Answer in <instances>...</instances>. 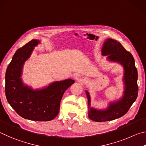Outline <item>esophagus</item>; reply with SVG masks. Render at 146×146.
I'll return each instance as SVG.
<instances>
[{
  "label": "esophagus",
  "instance_id": "esophagus-1",
  "mask_svg": "<svg viewBox=\"0 0 146 146\" xmlns=\"http://www.w3.org/2000/svg\"><path fill=\"white\" fill-rule=\"evenodd\" d=\"M79 81H82V82H84V83H85V81H87V79H86V78H80V79H79V80H78Z\"/></svg>",
  "mask_w": 146,
  "mask_h": 146
}]
</instances>
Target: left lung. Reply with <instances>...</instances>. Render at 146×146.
<instances>
[{
  "label": "left lung",
  "instance_id": "obj_1",
  "mask_svg": "<svg viewBox=\"0 0 146 146\" xmlns=\"http://www.w3.org/2000/svg\"><path fill=\"white\" fill-rule=\"evenodd\" d=\"M101 52L103 56H108L107 59L109 61L119 63L123 66L124 90L121 99L110 103L108 108L104 110H97L90 106V96L86 90L88 117L96 122L110 121L124 115L137 99L139 91L137 69L131 54L125 49L121 43L111 38H108L104 42Z\"/></svg>",
  "mask_w": 146,
  "mask_h": 146
}]
</instances>
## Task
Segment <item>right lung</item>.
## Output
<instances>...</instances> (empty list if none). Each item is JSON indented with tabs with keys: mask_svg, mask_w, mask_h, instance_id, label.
Wrapping results in <instances>:
<instances>
[{
	"mask_svg": "<svg viewBox=\"0 0 146 146\" xmlns=\"http://www.w3.org/2000/svg\"><path fill=\"white\" fill-rule=\"evenodd\" d=\"M40 43L32 40L16 51L6 70L5 92L7 102L20 116L31 121H48L57 116L63 94L74 81H55L36 90L24 85L21 78L24 64Z\"/></svg>",
	"mask_w": 146,
	"mask_h": 146,
	"instance_id": "1",
	"label": "right lung"
}]
</instances>
